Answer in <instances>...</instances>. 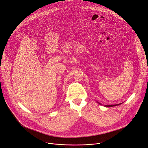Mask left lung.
Masks as SVG:
<instances>
[{"instance_id":"obj_1","label":"left lung","mask_w":148,"mask_h":148,"mask_svg":"<svg viewBox=\"0 0 148 148\" xmlns=\"http://www.w3.org/2000/svg\"><path fill=\"white\" fill-rule=\"evenodd\" d=\"M100 104V103H99ZM100 105H101V104H100ZM120 105V104H118V105H105V106H106V107H112V106H117V105Z\"/></svg>"}]
</instances>
